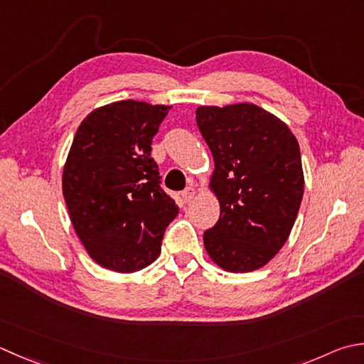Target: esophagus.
Masks as SVG:
<instances>
[{"instance_id": "34e87169", "label": "esophagus", "mask_w": 364, "mask_h": 364, "mask_svg": "<svg viewBox=\"0 0 364 364\" xmlns=\"http://www.w3.org/2000/svg\"><path fill=\"white\" fill-rule=\"evenodd\" d=\"M194 196H196V189L192 188V186H188L186 189H184V191L181 192V198H183V202H184V203L191 202L192 198H194Z\"/></svg>"}]
</instances>
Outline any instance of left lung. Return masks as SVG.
Instances as JSON below:
<instances>
[{
	"instance_id": "left-lung-1",
	"label": "left lung",
	"mask_w": 364,
	"mask_h": 364,
	"mask_svg": "<svg viewBox=\"0 0 364 364\" xmlns=\"http://www.w3.org/2000/svg\"><path fill=\"white\" fill-rule=\"evenodd\" d=\"M197 126L215 159L219 220L203 233L213 262L254 272L286 243L300 210V146L286 123L254 104L198 107Z\"/></svg>"
}]
</instances>
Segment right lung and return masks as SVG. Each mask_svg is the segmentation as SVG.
<instances>
[{
    "mask_svg": "<svg viewBox=\"0 0 364 364\" xmlns=\"http://www.w3.org/2000/svg\"><path fill=\"white\" fill-rule=\"evenodd\" d=\"M170 107L118 101L82 121L63 170L75 233L104 268L132 273L153 263L178 206L161 188L153 137Z\"/></svg>",
    "mask_w": 364,
    "mask_h": 364,
    "instance_id": "add662e5",
    "label": "right lung"
}]
</instances>
